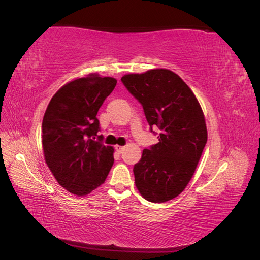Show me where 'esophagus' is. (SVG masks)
Returning a JSON list of instances; mask_svg holds the SVG:
<instances>
[{
    "label": "esophagus",
    "mask_w": 260,
    "mask_h": 260,
    "mask_svg": "<svg viewBox=\"0 0 260 260\" xmlns=\"http://www.w3.org/2000/svg\"><path fill=\"white\" fill-rule=\"evenodd\" d=\"M115 149H116V152H117L118 154H121V153L123 152V149H124V146H120V145H116V146H115Z\"/></svg>",
    "instance_id": "34e87169"
}]
</instances>
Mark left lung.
<instances>
[{
    "label": "left lung",
    "instance_id": "obj_1",
    "mask_svg": "<svg viewBox=\"0 0 260 260\" xmlns=\"http://www.w3.org/2000/svg\"><path fill=\"white\" fill-rule=\"evenodd\" d=\"M121 82L142 105L157 144L144 148L133 167L136 185L152 203L170 201L194 174L207 142L206 123L198 100L186 83L168 69L131 74Z\"/></svg>",
    "mask_w": 260,
    "mask_h": 260
}]
</instances>
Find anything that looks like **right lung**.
I'll return each instance as SVG.
<instances>
[{"instance_id":"add662e5","label":"right lung","mask_w":260,"mask_h":260,"mask_svg":"<svg viewBox=\"0 0 260 260\" xmlns=\"http://www.w3.org/2000/svg\"><path fill=\"white\" fill-rule=\"evenodd\" d=\"M117 80L90 75L60 88L52 98L42 121L45 161L57 182L83 196L104 183L114 164V148L98 137V112Z\"/></svg>"}]
</instances>
